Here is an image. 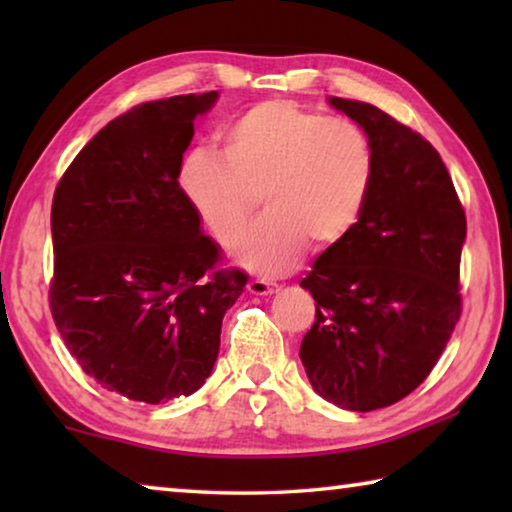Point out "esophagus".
Listing matches in <instances>:
<instances>
[{
    "label": "esophagus",
    "mask_w": 512,
    "mask_h": 512,
    "mask_svg": "<svg viewBox=\"0 0 512 512\" xmlns=\"http://www.w3.org/2000/svg\"><path fill=\"white\" fill-rule=\"evenodd\" d=\"M277 284L275 282H266V280H250L248 282V293L250 296H271V293H275Z\"/></svg>",
    "instance_id": "esophagus-1"
}]
</instances>
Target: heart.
Instances as JSON below:
<instances>
[{
    "label": "heart",
    "instance_id": "heart-1",
    "mask_svg": "<svg viewBox=\"0 0 512 512\" xmlns=\"http://www.w3.org/2000/svg\"><path fill=\"white\" fill-rule=\"evenodd\" d=\"M219 140V153L187 155L180 187L221 246L239 237L262 194L266 214L232 253L246 271L282 275L307 244L332 248L354 230L375 178L361 126L273 99L241 112Z\"/></svg>",
    "mask_w": 512,
    "mask_h": 512
}]
</instances>
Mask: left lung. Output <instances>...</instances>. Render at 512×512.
I'll list each match as a JSON object with an SVG mask.
<instances>
[{"instance_id": "left-lung-1", "label": "left lung", "mask_w": 512, "mask_h": 512, "mask_svg": "<svg viewBox=\"0 0 512 512\" xmlns=\"http://www.w3.org/2000/svg\"><path fill=\"white\" fill-rule=\"evenodd\" d=\"M363 128L375 178L357 225L300 282L316 320L300 345L314 391L345 411H375L415 391L461 316L465 212L438 151L363 101L329 97Z\"/></svg>"}]
</instances>
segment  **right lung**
Listing matches in <instances>:
<instances>
[{"label": "right lung", "instance_id": "right-lung-1", "mask_svg": "<svg viewBox=\"0 0 512 512\" xmlns=\"http://www.w3.org/2000/svg\"><path fill=\"white\" fill-rule=\"evenodd\" d=\"M216 99L180 94L112 119L69 164L51 205L58 332L97 384L135 402L205 384L225 311L248 280L216 271L219 244L178 183L194 119Z\"/></svg>", "mask_w": 512, "mask_h": 512}]
</instances>
